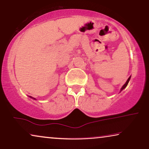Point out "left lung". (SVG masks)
<instances>
[{"label":"left lung","mask_w":149,"mask_h":149,"mask_svg":"<svg viewBox=\"0 0 149 149\" xmlns=\"http://www.w3.org/2000/svg\"><path fill=\"white\" fill-rule=\"evenodd\" d=\"M130 77H131V76H130L129 77H128V79H127V81H126V83H125V84H124V85H123V87H122V88L120 89V92H121V91H122V90H124V88H125L126 87V86H127V85H128V82H129V81H130Z\"/></svg>","instance_id":"left-lung-1"}]
</instances>
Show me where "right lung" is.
Masks as SVG:
<instances>
[{
	"instance_id": "add662e5",
	"label": "right lung",
	"mask_w": 149,
	"mask_h": 149,
	"mask_svg": "<svg viewBox=\"0 0 149 149\" xmlns=\"http://www.w3.org/2000/svg\"><path fill=\"white\" fill-rule=\"evenodd\" d=\"M29 97H31V98H33V97H31V96H29ZM33 99H34V100H35V98H33Z\"/></svg>"
}]
</instances>
